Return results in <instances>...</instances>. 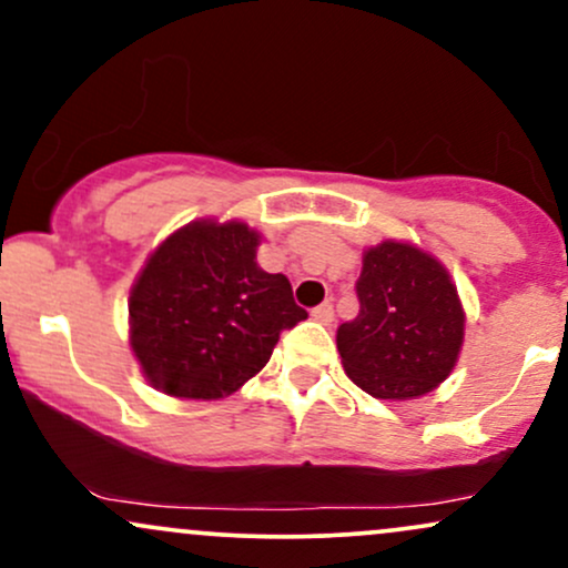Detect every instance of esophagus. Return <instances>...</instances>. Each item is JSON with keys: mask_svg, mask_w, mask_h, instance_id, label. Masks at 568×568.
<instances>
[{"mask_svg": "<svg viewBox=\"0 0 568 568\" xmlns=\"http://www.w3.org/2000/svg\"><path fill=\"white\" fill-rule=\"evenodd\" d=\"M312 317H315L317 323H323V325H331V323H334V304H331V302H323V304H317L315 310H312Z\"/></svg>", "mask_w": 568, "mask_h": 568, "instance_id": "esophagus-1", "label": "esophagus"}]
</instances>
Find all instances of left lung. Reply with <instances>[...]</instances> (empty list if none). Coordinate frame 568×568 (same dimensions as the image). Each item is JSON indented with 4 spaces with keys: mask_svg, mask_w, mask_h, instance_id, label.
Masks as SVG:
<instances>
[{
    "mask_svg": "<svg viewBox=\"0 0 568 568\" xmlns=\"http://www.w3.org/2000/svg\"><path fill=\"white\" fill-rule=\"evenodd\" d=\"M361 312L336 331L347 376L379 400L427 395L452 374L465 312L446 266L422 247L384 240L363 253Z\"/></svg>",
    "mask_w": 568,
    "mask_h": 568,
    "instance_id": "obj_1",
    "label": "left lung"
}]
</instances>
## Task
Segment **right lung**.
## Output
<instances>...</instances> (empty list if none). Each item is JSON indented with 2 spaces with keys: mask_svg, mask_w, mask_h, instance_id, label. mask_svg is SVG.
<instances>
[{
  "mask_svg": "<svg viewBox=\"0 0 568 568\" xmlns=\"http://www.w3.org/2000/svg\"><path fill=\"white\" fill-rule=\"evenodd\" d=\"M258 243L243 221H192L149 256L130 291V347L165 395H232L306 317L288 277L256 264Z\"/></svg>",
  "mask_w": 568,
  "mask_h": 568,
  "instance_id": "obj_1",
  "label": "right lung"
}]
</instances>
